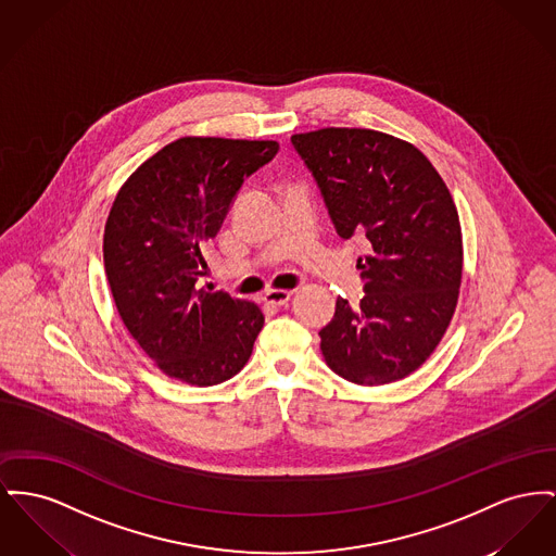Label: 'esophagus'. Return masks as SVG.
<instances>
[{"label":"esophagus","mask_w":556,"mask_h":556,"mask_svg":"<svg viewBox=\"0 0 556 556\" xmlns=\"http://www.w3.org/2000/svg\"><path fill=\"white\" fill-rule=\"evenodd\" d=\"M290 298H292V292H288V290H266L264 292V302L273 304V306H283V304H288Z\"/></svg>","instance_id":"esophagus-1"}]
</instances>
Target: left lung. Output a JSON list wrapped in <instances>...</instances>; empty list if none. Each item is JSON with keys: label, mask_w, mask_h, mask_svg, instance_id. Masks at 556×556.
<instances>
[{"label": "left lung", "mask_w": 556, "mask_h": 556, "mask_svg": "<svg viewBox=\"0 0 556 556\" xmlns=\"http://www.w3.org/2000/svg\"><path fill=\"white\" fill-rule=\"evenodd\" d=\"M331 225L365 235L359 304L336 300L321 336L327 365L378 387L416 371L441 342L462 281V230L443 178L409 142L382 131L326 128L292 136Z\"/></svg>", "instance_id": "1"}]
</instances>
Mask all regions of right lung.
Wrapping results in <instances>:
<instances>
[{
  "label": "right lung",
  "instance_id": "obj_1",
  "mask_svg": "<svg viewBox=\"0 0 556 556\" xmlns=\"http://www.w3.org/2000/svg\"><path fill=\"white\" fill-rule=\"evenodd\" d=\"M279 151L273 140L180 138L140 165L104 227V270L122 321L169 378L212 387L252 355L262 311L199 290L201 245L216 237L243 182Z\"/></svg>",
  "mask_w": 556,
  "mask_h": 556
}]
</instances>
